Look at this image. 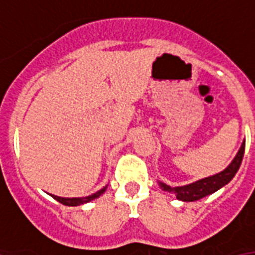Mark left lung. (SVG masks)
Listing matches in <instances>:
<instances>
[{
	"mask_svg": "<svg viewBox=\"0 0 255 255\" xmlns=\"http://www.w3.org/2000/svg\"><path fill=\"white\" fill-rule=\"evenodd\" d=\"M244 153L245 141L242 142V145H241L240 150H238V153L234 157V159L229 163V166L225 170L220 171V173H217L214 175H210V177H206V178L198 179V181L189 183V185H183V186L171 187L169 185H166V183L161 182V181H158V185L163 191L175 194L177 199H179V201H183V202H194V201H198V199L203 198L206 195L216 193L217 190H220L221 187L228 185L234 178V175H236V173L240 169L242 158H244Z\"/></svg>",
	"mask_w": 255,
	"mask_h": 255,
	"instance_id": "left-lung-1",
	"label": "left lung"
}]
</instances>
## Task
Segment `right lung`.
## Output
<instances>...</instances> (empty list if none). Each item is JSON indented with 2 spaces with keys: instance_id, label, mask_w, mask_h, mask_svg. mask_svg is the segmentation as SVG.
Instances as JSON below:
<instances>
[{
  "instance_id": "right-lung-1",
  "label": "right lung",
  "mask_w": 255,
  "mask_h": 255,
  "mask_svg": "<svg viewBox=\"0 0 255 255\" xmlns=\"http://www.w3.org/2000/svg\"><path fill=\"white\" fill-rule=\"evenodd\" d=\"M106 189H108V186H104L102 189H101V190H98L97 193H94V194L88 195V197L64 198V197H58V195H54V194H50V197H53V198L56 199V201H58V202L62 203V205H66V206H80V205H84V203H88V202H90V201H93V199L98 198L100 195H102L104 193H105Z\"/></svg>"
}]
</instances>
